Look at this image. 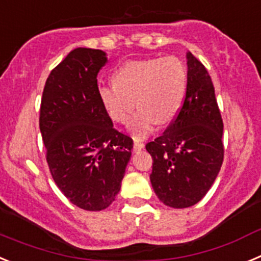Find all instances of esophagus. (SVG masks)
<instances>
[{
  "label": "esophagus",
  "instance_id": "1",
  "mask_svg": "<svg viewBox=\"0 0 261 261\" xmlns=\"http://www.w3.org/2000/svg\"><path fill=\"white\" fill-rule=\"evenodd\" d=\"M144 148V143L140 140H134V151H142Z\"/></svg>",
  "mask_w": 261,
  "mask_h": 261
}]
</instances>
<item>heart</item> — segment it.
Listing matches in <instances>:
<instances>
[{
  "label": "heart",
  "mask_w": 261,
  "mask_h": 261,
  "mask_svg": "<svg viewBox=\"0 0 261 261\" xmlns=\"http://www.w3.org/2000/svg\"><path fill=\"white\" fill-rule=\"evenodd\" d=\"M113 82L98 87L100 102L118 123L128 121L135 105L140 108L127 125L136 140L151 135L157 125L174 121L186 98V69L173 56L128 61L116 70Z\"/></svg>",
  "instance_id": "obj_1"
}]
</instances>
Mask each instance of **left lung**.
I'll return each mask as SVG.
<instances>
[{
	"mask_svg": "<svg viewBox=\"0 0 261 261\" xmlns=\"http://www.w3.org/2000/svg\"><path fill=\"white\" fill-rule=\"evenodd\" d=\"M186 58L187 91L182 109L163 135L145 145L153 160L152 187L171 208L200 201L224 161V123L212 79L190 51Z\"/></svg>",
	"mask_w": 261,
	"mask_h": 261,
	"instance_id": "8db88e82",
	"label": "left lung"
}]
</instances>
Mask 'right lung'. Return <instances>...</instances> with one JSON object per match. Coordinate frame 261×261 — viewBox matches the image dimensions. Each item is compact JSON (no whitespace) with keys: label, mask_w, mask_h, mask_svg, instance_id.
Instances as JSON below:
<instances>
[{"label":"right lung","mask_w":261,"mask_h":261,"mask_svg":"<svg viewBox=\"0 0 261 261\" xmlns=\"http://www.w3.org/2000/svg\"><path fill=\"white\" fill-rule=\"evenodd\" d=\"M100 49L76 48L51 70L40 107L49 170L74 205L102 211L113 203L131 157L133 139L113 128L98 98Z\"/></svg>","instance_id":"right-lung-1"}]
</instances>
